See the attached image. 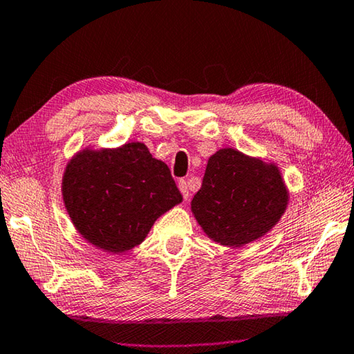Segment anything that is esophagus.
I'll list each match as a JSON object with an SVG mask.
<instances>
[{
	"instance_id": "obj_1",
	"label": "esophagus",
	"mask_w": 354,
	"mask_h": 354,
	"mask_svg": "<svg viewBox=\"0 0 354 354\" xmlns=\"http://www.w3.org/2000/svg\"><path fill=\"white\" fill-rule=\"evenodd\" d=\"M178 187H179V190H181V194H183V198L187 201L189 198H190V192H189V184H187V181H179V184H178Z\"/></svg>"
}]
</instances>
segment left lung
Masks as SVG:
<instances>
[{
  "label": "left lung",
  "instance_id": "left-lung-1",
  "mask_svg": "<svg viewBox=\"0 0 354 354\" xmlns=\"http://www.w3.org/2000/svg\"><path fill=\"white\" fill-rule=\"evenodd\" d=\"M289 203V192L273 162L221 148L207 160L192 212L215 243L243 247L266 236Z\"/></svg>",
  "mask_w": 354,
  "mask_h": 354
}]
</instances>
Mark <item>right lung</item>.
I'll return each mask as SVG.
<instances>
[{
	"instance_id": "add662e5",
	"label": "right lung",
	"mask_w": 354,
	"mask_h": 354,
	"mask_svg": "<svg viewBox=\"0 0 354 354\" xmlns=\"http://www.w3.org/2000/svg\"><path fill=\"white\" fill-rule=\"evenodd\" d=\"M62 198L76 231L112 254L145 241L154 221L183 201L162 160L145 143L81 149L65 167Z\"/></svg>"
}]
</instances>
